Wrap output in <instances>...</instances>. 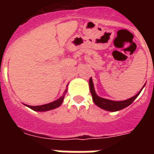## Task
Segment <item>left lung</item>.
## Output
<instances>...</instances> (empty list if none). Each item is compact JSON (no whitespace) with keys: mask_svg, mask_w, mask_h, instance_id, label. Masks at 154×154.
<instances>
[{"mask_svg":"<svg viewBox=\"0 0 154 154\" xmlns=\"http://www.w3.org/2000/svg\"><path fill=\"white\" fill-rule=\"evenodd\" d=\"M144 86H145V85L143 86V88ZM89 89H90V92L92 94V100H93L94 103L97 106H99V108L103 109L104 110H106V111H110V112L119 111V110L123 109L127 107L128 106H130L137 99V96L140 95V92L142 91V89H141L137 95H135L133 97L130 98V99H126V100H123V101H113V100H110V99L99 97L98 96L97 94H96V91H95V89H94L93 82H92V78L89 79Z\"/></svg>","mask_w":154,"mask_h":154,"instance_id":"8db88e82","label":"left lung"}]
</instances>
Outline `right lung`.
I'll return each mask as SVG.
<instances>
[{
  "mask_svg": "<svg viewBox=\"0 0 154 154\" xmlns=\"http://www.w3.org/2000/svg\"><path fill=\"white\" fill-rule=\"evenodd\" d=\"M66 92H67V89H65L64 94L61 96L60 98H59V99H58L57 100H55V101L51 102V103H50L42 105V106H28V105H26V104H24V105H25L26 106L29 107V108L31 109H33L34 111H38V112H45V111H48V110L54 109L58 108V106H60L61 105H62Z\"/></svg>",
  "mask_w": 154,
  "mask_h": 154,
  "instance_id": "add662e5",
  "label": "right lung"
}]
</instances>
